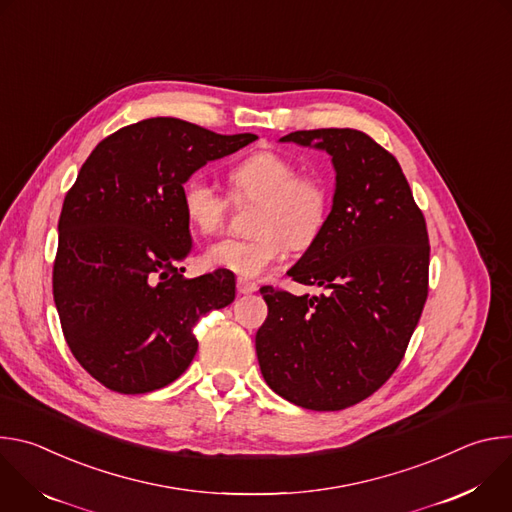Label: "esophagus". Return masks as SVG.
<instances>
[{
  "instance_id": "1",
  "label": "esophagus",
  "mask_w": 512,
  "mask_h": 512,
  "mask_svg": "<svg viewBox=\"0 0 512 512\" xmlns=\"http://www.w3.org/2000/svg\"><path fill=\"white\" fill-rule=\"evenodd\" d=\"M237 291L241 296H247V294H253V291H257V283L249 281V279H237Z\"/></svg>"
}]
</instances>
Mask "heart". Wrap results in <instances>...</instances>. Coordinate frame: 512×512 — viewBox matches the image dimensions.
I'll use <instances>...</instances> for the list:
<instances>
[{
    "label": "heart",
    "instance_id": "1",
    "mask_svg": "<svg viewBox=\"0 0 512 512\" xmlns=\"http://www.w3.org/2000/svg\"><path fill=\"white\" fill-rule=\"evenodd\" d=\"M235 202L257 200L247 239L212 243L204 261L239 277H257L277 263L285 247L306 249L322 233L330 212V190L314 174H298L296 164L277 152H257L229 172ZM182 210L192 229L202 235L221 231L229 198L206 180L192 176L180 190Z\"/></svg>",
    "mask_w": 512,
    "mask_h": 512
}]
</instances>
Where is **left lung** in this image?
<instances>
[{
    "mask_svg": "<svg viewBox=\"0 0 512 512\" xmlns=\"http://www.w3.org/2000/svg\"><path fill=\"white\" fill-rule=\"evenodd\" d=\"M279 141L326 152L336 186L322 233L287 271L324 294L261 287L259 367L289 403L340 411L383 387L407 350L427 300L425 218L399 162L367 133L314 129Z\"/></svg>",
    "mask_w": 512,
    "mask_h": 512,
    "instance_id": "left-lung-1",
    "label": "left lung"
}]
</instances>
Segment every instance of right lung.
<instances>
[{"label": "right lung", "mask_w": 512, "mask_h": 512, "mask_svg": "<svg viewBox=\"0 0 512 512\" xmlns=\"http://www.w3.org/2000/svg\"><path fill=\"white\" fill-rule=\"evenodd\" d=\"M255 139L154 117L105 137L83 164L60 212L52 289L70 352L107 389L176 381L198 350V320L235 300L227 269L182 275L192 237L180 190Z\"/></svg>", "instance_id": "obj_1"}]
</instances>
